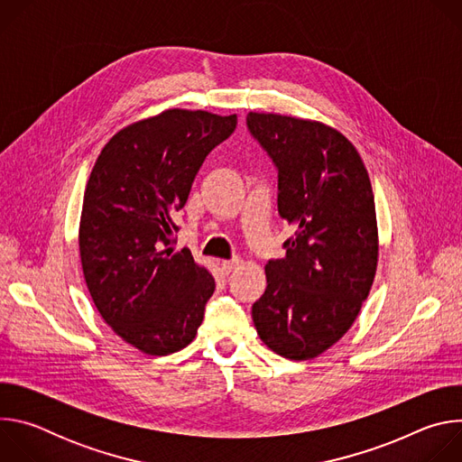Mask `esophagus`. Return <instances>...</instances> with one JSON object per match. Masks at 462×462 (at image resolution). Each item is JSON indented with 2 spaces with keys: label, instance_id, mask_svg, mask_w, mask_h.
<instances>
[{
  "label": "esophagus",
  "instance_id": "obj_1",
  "mask_svg": "<svg viewBox=\"0 0 462 462\" xmlns=\"http://www.w3.org/2000/svg\"><path fill=\"white\" fill-rule=\"evenodd\" d=\"M237 267H239V259L223 261V263H221V273H223L225 276H228V274H232V273H234Z\"/></svg>",
  "mask_w": 462,
  "mask_h": 462
}]
</instances>
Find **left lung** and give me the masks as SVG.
Masks as SVG:
<instances>
[{"label": "left lung", "mask_w": 462, "mask_h": 462, "mask_svg": "<svg viewBox=\"0 0 462 462\" xmlns=\"http://www.w3.org/2000/svg\"><path fill=\"white\" fill-rule=\"evenodd\" d=\"M246 127L278 171V214L296 226L269 259L254 305L257 335L291 360L337 344L365 301L378 257L374 195L355 146L319 122L248 113Z\"/></svg>", "instance_id": "left-lung-1"}]
</instances>
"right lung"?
I'll use <instances>...</instances> for the list:
<instances>
[{
  "label": "right lung",
  "instance_id": "right-lung-1",
  "mask_svg": "<svg viewBox=\"0 0 462 462\" xmlns=\"http://www.w3.org/2000/svg\"><path fill=\"white\" fill-rule=\"evenodd\" d=\"M237 116L168 109L131 124L104 146L80 219L89 294L113 331L146 355L184 349L216 291L188 248L175 250L179 212L207 155Z\"/></svg>",
  "mask_w": 462,
  "mask_h": 462
}]
</instances>
